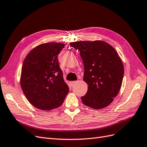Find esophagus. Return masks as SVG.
Returning a JSON list of instances; mask_svg holds the SVG:
<instances>
[{"label": "esophagus", "instance_id": "34e87169", "mask_svg": "<svg viewBox=\"0 0 147 147\" xmlns=\"http://www.w3.org/2000/svg\"><path fill=\"white\" fill-rule=\"evenodd\" d=\"M70 83H71V86H73L74 84H75L76 83V81H71Z\"/></svg>", "mask_w": 147, "mask_h": 147}]
</instances>
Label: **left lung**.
<instances>
[{"label": "left lung", "instance_id": "obj_1", "mask_svg": "<svg viewBox=\"0 0 147 147\" xmlns=\"http://www.w3.org/2000/svg\"><path fill=\"white\" fill-rule=\"evenodd\" d=\"M69 44L80 51L83 60V79L88 84L87 93L81 97L83 104L95 109L107 107L119 92L123 78V64L117 52L101 40Z\"/></svg>", "mask_w": 147, "mask_h": 147}]
</instances>
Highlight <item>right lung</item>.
Segmentation results:
<instances>
[{
  "mask_svg": "<svg viewBox=\"0 0 147 147\" xmlns=\"http://www.w3.org/2000/svg\"><path fill=\"white\" fill-rule=\"evenodd\" d=\"M64 46L61 42L41 44L24 60L21 87L27 100L39 109L50 111L60 106L69 92L57 59Z\"/></svg>",
  "mask_w": 147,
  "mask_h": 147,
  "instance_id": "right-lung-1",
  "label": "right lung"
}]
</instances>
